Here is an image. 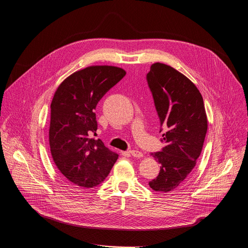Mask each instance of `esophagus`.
<instances>
[{
  "instance_id": "obj_1",
  "label": "esophagus",
  "mask_w": 248,
  "mask_h": 248,
  "mask_svg": "<svg viewBox=\"0 0 248 248\" xmlns=\"http://www.w3.org/2000/svg\"><path fill=\"white\" fill-rule=\"evenodd\" d=\"M129 153H130V155L133 156V157H142L143 156V154L141 153V152H139V151H136V150H130L129 151Z\"/></svg>"
}]
</instances>
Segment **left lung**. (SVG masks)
Returning <instances> with one entry per match:
<instances>
[{
  "label": "left lung",
  "mask_w": 248,
  "mask_h": 248,
  "mask_svg": "<svg viewBox=\"0 0 248 248\" xmlns=\"http://www.w3.org/2000/svg\"><path fill=\"white\" fill-rule=\"evenodd\" d=\"M147 81L160 124L167 130L162 134L167 146L151 154L160 170L149 186L155 192L169 193L180 186L195 168L207 131V117L198 88L171 66L152 64Z\"/></svg>",
  "instance_id": "obj_1"
}]
</instances>
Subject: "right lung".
<instances>
[{"mask_svg":"<svg viewBox=\"0 0 248 248\" xmlns=\"http://www.w3.org/2000/svg\"><path fill=\"white\" fill-rule=\"evenodd\" d=\"M115 66H90L66 78L50 104L49 147L58 170L74 185L93 188L110 173L119 155L100 139L95 108L104 94L125 76Z\"/></svg>","mask_w":248,"mask_h":248,"instance_id":"obj_1","label":"right lung"}]
</instances>
